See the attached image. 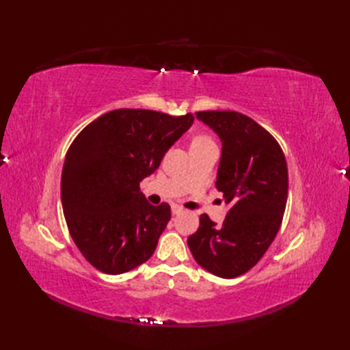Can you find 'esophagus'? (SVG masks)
<instances>
[{
  "mask_svg": "<svg viewBox=\"0 0 350 350\" xmlns=\"http://www.w3.org/2000/svg\"><path fill=\"white\" fill-rule=\"evenodd\" d=\"M182 212H183V207L177 206V204L171 206V213H173V215H179V213H182Z\"/></svg>",
  "mask_w": 350,
  "mask_h": 350,
  "instance_id": "esophagus-1",
  "label": "esophagus"
}]
</instances>
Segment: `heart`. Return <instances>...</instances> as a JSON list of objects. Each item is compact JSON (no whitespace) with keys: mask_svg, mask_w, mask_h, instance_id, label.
I'll return each instance as SVG.
<instances>
[{"mask_svg":"<svg viewBox=\"0 0 350 350\" xmlns=\"http://www.w3.org/2000/svg\"><path fill=\"white\" fill-rule=\"evenodd\" d=\"M213 143V141L209 138V137H204V135H198L194 138V141H192V146H204V144H211ZM191 146V147H192Z\"/></svg>","mask_w":350,"mask_h":350,"instance_id":"heart-1","label":"heart"}]
</instances>
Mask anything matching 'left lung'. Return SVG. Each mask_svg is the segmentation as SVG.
Masks as SVG:
<instances>
[{"label":"left lung","mask_w":350,"mask_h":350,"mask_svg":"<svg viewBox=\"0 0 350 350\" xmlns=\"http://www.w3.org/2000/svg\"><path fill=\"white\" fill-rule=\"evenodd\" d=\"M197 118L221 139L217 188L230 211L221 226L202 215L188 247L207 272L236 278L257 265L278 233L287 163L277 139L252 118L236 111H202Z\"/></svg>","instance_id":"1"}]
</instances>
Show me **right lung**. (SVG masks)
Instances as JSON below:
<instances>
[{"instance_id":"1","label":"right lung","mask_w":350,"mask_h":350,"mask_svg":"<svg viewBox=\"0 0 350 350\" xmlns=\"http://www.w3.org/2000/svg\"><path fill=\"white\" fill-rule=\"evenodd\" d=\"M194 116L114 109L78 133L66 153L62 204L73 242L96 269L124 273L147 262L171 218L139 182L154 173Z\"/></svg>"}]
</instances>
